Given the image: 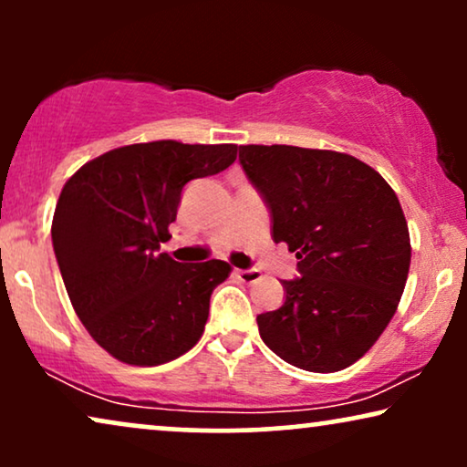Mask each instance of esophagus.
<instances>
[{"label": "esophagus", "instance_id": "1", "mask_svg": "<svg viewBox=\"0 0 467 467\" xmlns=\"http://www.w3.org/2000/svg\"><path fill=\"white\" fill-rule=\"evenodd\" d=\"M235 276H238L242 283L253 285V283H257V280L261 278V272L254 270V267H251V270H235Z\"/></svg>", "mask_w": 467, "mask_h": 467}]
</instances>
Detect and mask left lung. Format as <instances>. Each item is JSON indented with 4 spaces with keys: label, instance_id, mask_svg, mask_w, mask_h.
Masks as SVG:
<instances>
[{
    "label": "left lung",
    "instance_id": "1",
    "mask_svg": "<svg viewBox=\"0 0 467 467\" xmlns=\"http://www.w3.org/2000/svg\"><path fill=\"white\" fill-rule=\"evenodd\" d=\"M240 163L270 208L274 242H286L302 274L283 280L278 310L257 317L261 340L308 372L353 366L393 318L410 270L398 195L347 152L248 144Z\"/></svg>",
    "mask_w": 467,
    "mask_h": 467
}]
</instances>
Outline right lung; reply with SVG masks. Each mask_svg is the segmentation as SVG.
<instances>
[{"mask_svg":"<svg viewBox=\"0 0 467 467\" xmlns=\"http://www.w3.org/2000/svg\"><path fill=\"white\" fill-rule=\"evenodd\" d=\"M235 144L157 140L108 150L63 184L53 248L69 302L114 359L161 366L191 350L227 261L178 264L159 253L184 184L235 161Z\"/></svg>","mask_w":467,"mask_h":467,"instance_id":"1","label":"right lung"}]
</instances>
